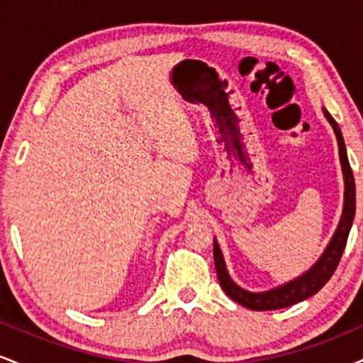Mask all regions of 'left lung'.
I'll return each instance as SVG.
<instances>
[{
	"label": "left lung",
	"instance_id": "8db88e82",
	"mask_svg": "<svg viewBox=\"0 0 363 363\" xmlns=\"http://www.w3.org/2000/svg\"><path fill=\"white\" fill-rule=\"evenodd\" d=\"M324 116L329 121L333 129H335L336 140H338V150H340V162H341V170H343V179H345V201H343V213H341V220L336 228L335 235L329 240L328 247L324 249V252L320 254V257L315 261V264L312 266L309 272H306L302 277L295 278L285 285L277 286V289L268 290V291H247L240 289L237 283L230 278V274L227 272V266H225L223 254L220 251V245L216 244V239L213 240V257H215V268H216V277H218L220 286H222L225 294L235 301L240 306L247 307L251 311H274V309H283V307H290L294 303H298L306 298L312 297L318 291L326 285L329 278L333 277L335 269L338 268L341 254L345 251V245H347L350 228H352L353 218H355V179H353L352 167H350L347 148H345L343 135H341V129L338 126L333 116L329 114L326 109H323Z\"/></svg>",
	"mask_w": 363,
	"mask_h": 363
}]
</instances>
